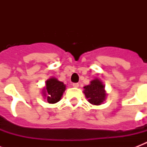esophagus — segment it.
Returning a JSON list of instances; mask_svg holds the SVG:
<instances>
[{"mask_svg":"<svg viewBox=\"0 0 147 147\" xmlns=\"http://www.w3.org/2000/svg\"><path fill=\"white\" fill-rule=\"evenodd\" d=\"M72 86H73L74 88H78V86H79V84H78V83H73V84H72Z\"/></svg>","mask_w":147,"mask_h":147,"instance_id":"esophagus-1","label":"esophagus"}]
</instances>
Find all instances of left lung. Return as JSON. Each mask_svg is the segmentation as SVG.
Segmentation results:
<instances>
[{
  "label": "left lung",
  "mask_w": 147,
  "mask_h": 147,
  "mask_svg": "<svg viewBox=\"0 0 147 147\" xmlns=\"http://www.w3.org/2000/svg\"><path fill=\"white\" fill-rule=\"evenodd\" d=\"M105 85L96 78L90 82L88 85L84 87V94L88 99V101L93 105H100L107 98V92L105 89Z\"/></svg>",
  "instance_id": "8db88e82"
}]
</instances>
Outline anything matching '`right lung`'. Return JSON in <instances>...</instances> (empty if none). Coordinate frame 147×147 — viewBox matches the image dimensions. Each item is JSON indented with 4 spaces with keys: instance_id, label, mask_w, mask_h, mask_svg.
I'll use <instances>...</instances> for the list:
<instances>
[{
    "instance_id": "right-lung-1",
    "label": "right lung",
    "mask_w": 147,
    "mask_h": 147,
    "mask_svg": "<svg viewBox=\"0 0 147 147\" xmlns=\"http://www.w3.org/2000/svg\"><path fill=\"white\" fill-rule=\"evenodd\" d=\"M66 86L62 82L55 77L49 78L46 82V85L42 88V94L49 104H55L59 101L65 91Z\"/></svg>"
}]
</instances>
